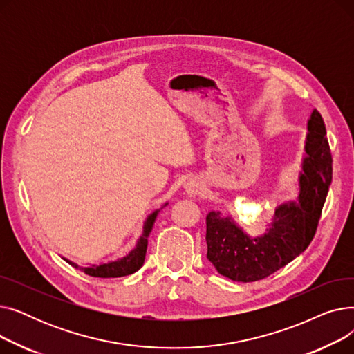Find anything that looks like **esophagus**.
<instances>
[{
  "instance_id": "1",
  "label": "esophagus",
  "mask_w": 354,
  "mask_h": 354,
  "mask_svg": "<svg viewBox=\"0 0 354 354\" xmlns=\"http://www.w3.org/2000/svg\"><path fill=\"white\" fill-rule=\"evenodd\" d=\"M185 189H187V192L191 196H195L199 192V183L196 180L191 179V180H188L187 183H185Z\"/></svg>"
}]
</instances>
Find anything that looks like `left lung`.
<instances>
[{
  "instance_id": "8db88e82",
  "label": "left lung",
  "mask_w": 354,
  "mask_h": 354,
  "mask_svg": "<svg viewBox=\"0 0 354 354\" xmlns=\"http://www.w3.org/2000/svg\"><path fill=\"white\" fill-rule=\"evenodd\" d=\"M307 158L300 176L299 202L275 209L267 234L250 238L221 212L207 215V257L216 271L232 281L252 283L274 274L313 241L331 183V153L326 126L317 109L308 120Z\"/></svg>"
}]
</instances>
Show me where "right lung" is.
<instances>
[{
  "label": "right lung",
  "mask_w": 354,
  "mask_h": 354,
  "mask_svg": "<svg viewBox=\"0 0 354 354\" xmlns=\"http://www.w3.org/2000/svg\"><path fill=\"white\" fill-rule=\"evenodd\" d=\"M160 209L155 211L152 215H149L147 219L145 221V227H143V234L139 238L136 247L130 251L129 255L118 259L115 263H109V264H102L99 267L93 266L91 268H82L87 275L91 277H99V278H116V277H124L129 274L136 272L145 263V255L147 250V238L149 234L152 231V227L155 224V219L158 216ZM71 264L74 268H77V266L74 263L67 261Z\"/></svg>",
  "instance_id": "add662e5"
}]
</instances>
